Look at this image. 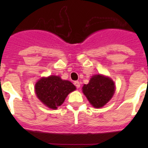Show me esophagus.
I'll use <instances>...</instances> for the list:
<instances>
[{"label":"esophagus","mask_w":148,"mask_h":148,"mask_svg":"<svg viewBox=\"0 0 148 148\" xmlns=\"http://www.w3.org/2000/svg\"><path fill=\"white\" fill-rule=\"evenodd\" d=\"M74 84H75V86L77 87V88H79V87H80V86H81L80 82H78V81H76V82H74Z\"/></svg>","instance_id":"obj_1"}]
</instances>
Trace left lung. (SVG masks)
Returning <instances> with one entry per match:
<instances>
[{
    "label": "left lung",
    "instance_id": "obj_1",
    "mask_svg": "<svg viewBox=\"0 0 148 148\" xmlns=\"http://www.w3.org/2000/svg\"><path fill=\"white\" fill-rule=\"evenodd\" d=\"M82 91L94 108H100L112 99L115 84L109 77L99 74L92 76L87 84H84Z\"/></svg>",
    "mask_w": 148,
    "mask_h": 148
}]
</instances>
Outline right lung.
Returning <instances> with one entry per match:
<instances>
[{
	"label": "right lung",
	"mask_w": 148,
	"mask_h": 148,
	"mask_svg": "<svg viewBox=\"0 0 148 148\" xmlns=\"http://www.w3.org/2000/svg\"><path fill=\"white\" fill-rule=\"evenodd\" d=\"M75 89L73 84L69 81L62 80L57 75L43 77L35 85L38 99L47 108L53 110L61 106L68 94Z\"/></svg>",
	"instance_id": "add662e5"
}]
</instances>
